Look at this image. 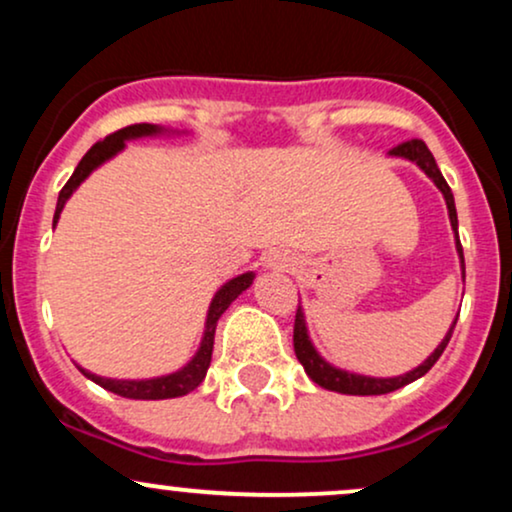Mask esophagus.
Segmentation results:
<instances>
[{
	"label": "esophagus",
	"mask_w": 512,
	"mask_h": 512,
	"mask_svg": "<svg viewBox=\"0 0 512 512\" xmlns=\"http://www.w3.org/2000/svg\"><path fill=\"white\" fill-rule=\"evenodd\" d=\"M264 264H267L269 269H284V267H289V264H286L284 257L276 255V252H274V255H269L267 260H264Z\"/></svg>",
	"instance_id": "esophagus-1"
}]
</instances>
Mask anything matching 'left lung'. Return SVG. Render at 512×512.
Returning a JSON list of instances; mask_svg holds the SVG:
<instances>
[{
	"mask_svg": "<svg viewBox=\"0 0 512 512\" xmlns=\"http://www.w3.org/2000/svg\"><path fill=\"white\" fill-rule=\"evenodd\" d=\"M390 156L392 158H407V161L416 163V166L424 170L428 178L433 180V185H436L438 190L443 192L445 204H448L450 226H452V231H455V248H457V255H460V267H462V274H464V255H462L460 236H457L455 197H452V190L448 187V182H445L443 173H440L436 158H433L431 151H428V146L421 142V139H411V142H404V144L395 146V149L390 151ZM455 325H457V317L452 320L450 330L445 332L443 342H440L436 349H433V354L428 356L426 361L421 363V366H416L414 370H409V373H404V375H395V378H373V375L351 373V370L337 368V366H332L330 361H325V358L320 356V351L315 349V344L310 342L308 325H305V313H303L301 305H298L296 325H293V351H296L298 361H301V366L305 368V373H308V378L320 387H325V390L342 392V395H387V392H395V390H399V387L414 383V380H419L421 375H426L428 370L433 368V363L438 361L440 354L445 351V346H448Z\"/></svg>",
	"mask_w": 512,
	"mask_h": 512,
	"instance_id": "left-lung-1",
	"label": "left lung"
}]
</instances>
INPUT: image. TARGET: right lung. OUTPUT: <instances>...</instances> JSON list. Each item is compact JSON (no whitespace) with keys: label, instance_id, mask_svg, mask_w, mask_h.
Masks as SVG:
<instances>
[{"label":"right lung","instance_id":"add662e5","mask_svg":"<svg viewBox=\"0 0 512 512\" xmlns=\"http://www.w3.org/2000/svg\"><path fill=\"white\" fill-rule=\"evenodd\" d=\"M161 134H180L178 129H166L161 125H149V122H142V125H129L120 132L110 134L105 137L103 142L93 144L91 149L86 151V156L81 158L79 166L72 173V178L67 180V185L62 187L60 197H57V209H55V219H52V228L57 226L60 221V214L67 204V199L74 195L76 187L84 182L88 175L93 173L96 168H101L105 161L120 154L125 149L129 139H142V137H161ZM252 279H255V272H245L233 276L228 279L226 284L221 286L219 291L214 293L211 298L209 310H207V322H204V334H202V342H199L197 354L190 358L180 370L168 375H158V378H144V380H115V378H103V375L91 373V370L76 366L81 373L86 375L88 380H93L96 385H101L103 390L115 392V395L127 397V399H170V397H182L187 392H192L195 387H199V383L204 380L207 375L209 363H211V351H214V332H216V322L219 317L226 313V308L231 305L236 298L243 293L245 289H250Z\"/></svg>","mask_w":512,"mask_h":512}]
</instances>
